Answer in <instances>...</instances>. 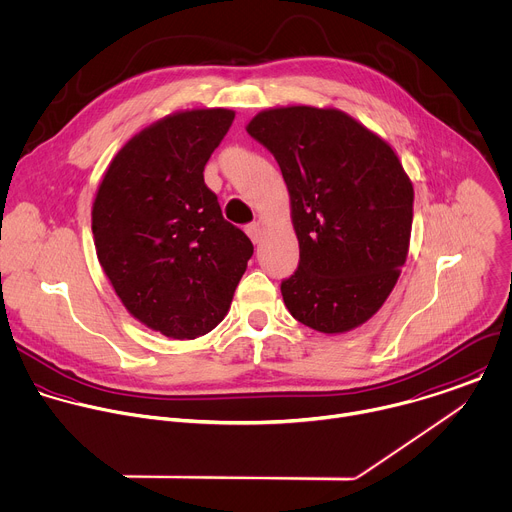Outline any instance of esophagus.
<instances>
[{"label": "esophagus", "instance_id": "1", "mask_svg": "<svg viewBox=\"0 0 512 512\" xmlns=\"http://www.w3.org/2000/svg\"><path fill=\"white\" fill-rule=\"evenodd\" d=\"M246 234L250 236V240L254 242V244H260V240H262V224L260 222H252V224H248L246 226Z\"/></svg>", "mask_w": 512, "mask_h": 512}]
</instances>
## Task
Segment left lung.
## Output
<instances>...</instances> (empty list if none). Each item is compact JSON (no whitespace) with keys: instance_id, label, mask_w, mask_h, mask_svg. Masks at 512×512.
<instances>
[{"instance_id":"8db88e82","label":"left lung","mask_w":512,"mask_h":512,"mask_svg":"<svg viewBox=\"0 0 512 512\" xmlns=\"http://www.w3.org/2000/svg\"><path fill=\"white\" fill-rule=\"evenodd\" d=\"M248 134L278 162L300 262L280 284L290 314L324 334L366 322L406 262L414 190L394 150L340 110L260 112Z\"/></svg>"}]
</instances>
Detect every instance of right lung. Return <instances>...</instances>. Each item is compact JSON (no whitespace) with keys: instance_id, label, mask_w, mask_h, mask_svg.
<instances>
[{"instance_id":"add662e5","label":"right lung","mask_w":512,"mask_h":512,"mask_svg":"<svg viewBox=\"0 0 512 512\" xmlns=\"http://www.w3.org/2000/svg\"><path fill=\"white\" fill-rule=\"evenodd\" d=\"M234 122L224 108L168 116L112 160L92 210L98 260L132 316L178 340L226 316L254 254L224 220L204 166Z\"/></svg>"}]
</instances>
